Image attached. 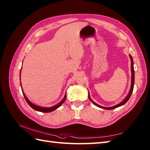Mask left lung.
<instances>
[{
  "label": "left lung",
  "mask_w": 150,
  "mask_h": 150,
  "mask_svg": "<svg viewBox=\"0 0 150 150\" xmlns=\"http://www.w3.org/2000/svg\"><path fill=\"white\" fill-rule=\"evenodd\" d=\"M129 58L131 59V71H132V84H131V87H130V90L129 93L128 94V95L126 97V98H124V99L119 104H118L115 106H111V107H104V106H101L100 105L97 104V103H95V102L91 99V97H90V93H88V98L90 100V101L92 103H93L95 106L98 107V108H100L102 109H105V110H113L115 108H117L118 107H120L121 106H122L124 104H126L127 103V101L129 100V98L131 97V95L132 94V92H133V87H134V82H135V71H134V68H133V58L131 55H129Z\"/></svg>",
  "instance_id": "1"
}]
</instances>
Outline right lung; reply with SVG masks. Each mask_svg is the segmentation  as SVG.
Listing matches in <instances>:
<instances>
[{
    "label": "right lung",
    "mask_w": 150,
    "mask_h": 150,
    "mask_svg": "<svg viewBox=\"0 0 150 150\" xmlns=\"http://www.w3.org/2000/svg\"><path fill=\"white\" fill-rule=\"evenodd\" d=\"M21 77V76H20ZM21 88H22V86H21ZM22 91H23V90H22ZM22 93H23V95L24 97L25 98V99H26V102L28 103V104L30 105V106L31 107L33 108V110H36V111H40V112H43V113H49V112H52V111L55 110L56 109H57V108H59L61 105L64 103V101L66 100V93L65 94L64 97L63 99L60 102V103H59L55 105V106H52V107H42V106H37V105H35V104L32 103L30 100H29V99L27 98V97L26 96V95L24 94V91L22 92Z\"/></svg>",
    "instance_id": "add662e5"
}]
</instances>
